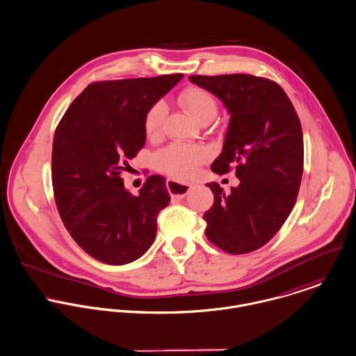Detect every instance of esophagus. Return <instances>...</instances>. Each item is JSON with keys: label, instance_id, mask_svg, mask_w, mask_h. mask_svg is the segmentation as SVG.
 Segmentation results:
<instances>
[{"label": "esophagus", "instance_id": "1", "mask_svg": "<svg viewBox=\"0 0 356 356\" xmlns=\"http://www.w3.org/2000/svg\"><path fill=\"white\" fill-rule=\"evenodd\" d=\"M166 187L170 191V195L173 200H183L187 195V193L193 188L191 184H181L172 179L166 180Z\"/></svg>", "mask_w": 356, "mask_h": 356}]
</instances>
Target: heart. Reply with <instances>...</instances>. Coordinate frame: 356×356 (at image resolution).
<instances>
[{
    "label": "heart",
    "instance_id": "1",
    "mask_svg": "<svg viewBox=\"0 0 356 356\" xmlns=\"http://www.w3.org/2000/svg\"><path fill=\"white\" fill-rule=\"evenodd\" d=\"M179 103L183 108L200 124L212 121L217 114V102L212 93L202 88H188L179 95ZM166 115V107L162 102H156L149 107L144 117V131L149 139H155L161 135L163 120ZM209 152L202 145H188L175 143L156 154V166L161 172L176 177L190 179L197 166L205 162Z\"/></svg>",
    "mask_w": 356,
    "mask_h": 356
}]
</instances>
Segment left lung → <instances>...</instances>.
Here are the masks:
<instances>
[{"instance_id":"8db88e82","label":"left lung","mask_w":356,"mask_h":356,"mask_svg":"<svg viewBox=\"0 0 356 356\" xmlns=\"http://www.w3.org/2000/svg\"><path fill=\"white\" fill-rule=\"evenodd\" d=\"M218 97L229 117L221 154L212 170L224 175L235 165L238 187L225 194L208 183L213 207L204 214L207 236L229 254L264 246L284 225L301 184L302 129L297 113L274 81L250 74L190 75Z\"/></svg>"}]
</instances>
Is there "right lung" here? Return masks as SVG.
<instances>
[{"mask_svg": "<svg viewBox=\"0 0 356 356\" xmlns=\"http://www.w3.org/2000/svg\"><path fill=\"white\" fill-rule=\"evenodd\" d=\"M183 74L88 85L60 120L52 147L55 201L72 239L93 259L124 266L142 257L170 197L152 175L139 195L121 173L145 143L144 117Z\"/></svg>", "mask_w": 356, "mask_h": 356, "instance_id": "obj_1", "label": "right lung"}]
</instances>
